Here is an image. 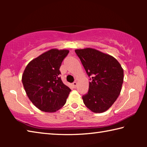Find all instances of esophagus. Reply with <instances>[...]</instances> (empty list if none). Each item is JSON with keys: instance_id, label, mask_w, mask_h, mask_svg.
I'll return each mask as SVG.
<instances>
[{"instance_id": "obj_1", "label": "esophagus", "mask_w": 147, "mask_h": 147, "mask_svg": "<svg viewBox=\"0 0 147 147\" xmlns=\"http://www.w3.org/2000/svg\"><path fill=\"white\" fill-rule=\"evenodd\" d=\"M72 85H73V86L74 87V88H76V86H77V82H74L72 84Z\"/></svg>"}]
</instances>
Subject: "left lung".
<instances>
[{
    "label": "left lung",
    "instance_id": "1",
    "mask_svg": "<svg viewBox=\"0 0 147 147\" xmlns=\"http://www.w3.org/2000/svg\"><path fill=\"white\" fill-rule=\"evenodd\" d=\"M75 53L88 76L89 91L82 96L86 106L94 113L108 110L120 94L124 79L121 64L112 56L92 48L76 49Z\"/></svg>",
    "mask_w": 147,
    "mask_h": 147
}]
</instances>
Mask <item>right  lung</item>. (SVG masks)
Returning a JSON list of instances; mask_svg holds the SVG:
<instances>
[{
    "label": "right lung",
    "instance_id": "obj_1",
    "mask_svg": "<svg viewBox=\"0 0 147 147\" xmlns=\"http://www.w3.org/2000/svg\"><path fill=\"white\" fill-rule=\"evenodd\" d=\"M69 50L52 49L32 59L22 76L24 90L30 100L41 111L53 113L66 103L71 89L59 74L61 62Z\"/></svg>",
    "mask_w": 147,
    "mask_h": 147
}]
</instances>
